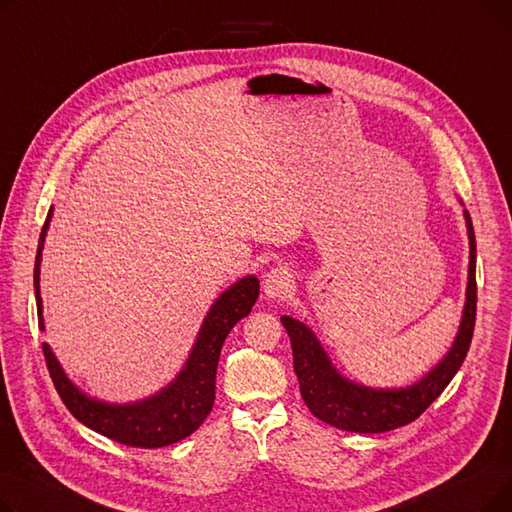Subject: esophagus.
Segmentation results:
<instances>
[{
  "instance_id": "34e87169",
  "label": "esophagus",
  "mask_w": 512,
  "mask_h": 512,
  "mask_svg": "<svg viewBox=\"0 0 512 512\" xmlns=\"http://www.w3.org/2000/svg\"><path fill=\"white\" fill-rule=\"evenodd\" d=\"M292 272L288 270L286 265H276L272 267L270 272L265 274L263 278V292L267 294L270 299H280L286 297L292 288Z\"/></svg>"
}]
</instances>
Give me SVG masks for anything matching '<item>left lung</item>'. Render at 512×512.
<instances>
[{
  "label": "left lung",
  "mask_w": 512,
  "mask_h": 512,
  "mask_svg": "<svg viewBox=\"0 0 512 512\" xmlns=\"http://www.w3.org/2000/svg\"><path fill=\"white\" fill-rule=\"evenodd\" d=\"M469 230V284L467 303L463 311L461 330L444 361L429 371L421 382L400 390H373L344 380L332 367L324 348L313 332L292 317H282V324L290 336L294 373L299 378L301 396L309 411L344 432L355 434H382L415 421L461 369L475 328L477 311V280H475V232L469 211H465Z\"/></svg>",
  "instance_id": "1"
}]
</instances>
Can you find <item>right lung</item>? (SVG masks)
Here are the masks:
<instances>
[{
	"mask_svg": "<svg viewBox=\"0 0 512 512\" xmlns=\"http://www.w3.org/2000/svg\"><path fill=\"white\" fill-rule=\"evenodd\" d=\"M51 220V209L41 228L39 247L35 257V294H37V315L39 330L43 326V305L39 294V263L45 242V232ZM259 297V280L247 276L230 286L222 297L213 303L207 313L199 338L193 346V353L186 361V367L178 378L161 390L159 394L134 402V405H105L87 398L78 392L66 378L60 363L43 342V355L66 409L97 434L114 442L134 448H161L191 436L195 429L207 419L215 400V371L222 353V344L230 330L242 317H247Z\"/></svg>",
	"mask_w": 512,
	"mask_h": 512,
	"instance_id": "right-lung-1",
	"label": "right lung"
}]
</instances>
